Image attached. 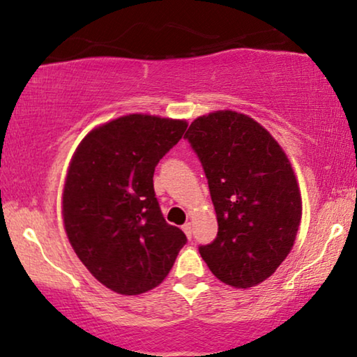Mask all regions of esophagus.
<instances>
[{
    "instance_id": "34e87169",
    "label": "esophagus",
    "mask_w": 357,
    "mask_h": 357,
    "mask_svg": "<svg viewBox=\"0 0 357 357\" xmlns=\"http://www.w3.org/2000/svg\"><path fill=\"white\" fill-rule=\"evenodd\" d=\"M182 231L188 238H192V222H185L182 226Z\"/></svg>"
}]
</instances>
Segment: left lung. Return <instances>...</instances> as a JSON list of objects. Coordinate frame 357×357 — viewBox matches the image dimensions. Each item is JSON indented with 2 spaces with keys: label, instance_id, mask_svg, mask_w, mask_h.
<instances>
[{
  "label": "left lung",
  "instance_id": "left-lung-1",
  "mask_svg": "<svg viewBox=\"0 0 357 357\" xmlns=\"http://www.w3.org/2000/svg\"><path fill=\"white\" fill-rule=\"evenodd\" d=\"M185 139L208 178L218 237L199 245L214 276L229 286H257L294 245L301 192L278 141L250 116L219 110L198 116Z\"/></svg>",
  "mask_w": 357,
  "mask_h": 357
}]
</instances>
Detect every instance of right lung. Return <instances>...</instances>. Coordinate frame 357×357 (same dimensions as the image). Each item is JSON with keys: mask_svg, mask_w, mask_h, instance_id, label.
Returning <instances> with one entry per match:
<instances>
[{"mask_svg": "<svg viewBox=\"0 0 357 357\" xmlns=\"http://www.w3.org/2000/svg\"><path fill=\"white\" fill-rule=\"evenodd\" d=\"M187 121L125 115L92 130L73 155L63 221L76 255L109 289L136 296L159 286L187 236L165 222L154 169Z\"/></svg>", "mask_w": 357, "mask_h": 357, "instance_id": "obj_1", "label": "right lung"}]
</instances>
